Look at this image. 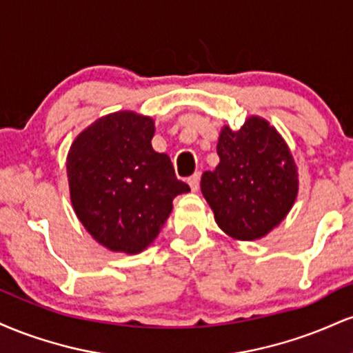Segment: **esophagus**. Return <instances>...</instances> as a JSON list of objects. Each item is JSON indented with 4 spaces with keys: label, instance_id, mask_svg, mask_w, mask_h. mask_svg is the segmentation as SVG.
Segmentation results:
<instances>
[{
    "label": "esophagus",
    "instance_id": "esophagus-1",
    "mask_svg": "<svg viewBox=\"0 0 353 353\" xmlns=\"http://www.w3.org/2000/svg\"><path fill=\"white\" fill-rule=\"evenodd\" d=\"M188 182H189L190 189H192L194 192H196V190H199V184H201V174H199V172L192 174V176H190L189 179H188Z\"/></svg>",
    "mask_w": 353,
    "mask_h": 353
}]
</instances>
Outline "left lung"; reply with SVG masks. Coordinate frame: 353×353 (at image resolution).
Returning <instances> with one entry per match:
<instances>
[{"instance_id":"1","label":"left lung","mask_w":353,"mask_h":353,"mask_svg":"<svg viewBox=\"0 0 353 353\" xmlns=\"http://www.w3.org/2000/svg\"><path fill=\"white\" fill-rule=\"evenodd\" d=\"M217 154V168L201 179L217 225L237 241L265 237L299 194V169L285 139L264 117L249 116L237 131L222 125Z\"/></svg>"}]
</instances>
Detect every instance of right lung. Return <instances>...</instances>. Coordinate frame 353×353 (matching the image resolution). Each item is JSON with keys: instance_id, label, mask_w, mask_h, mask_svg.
<instances>
[{"instance_id": "right-lung-1", "label": "right lung", "mask_w": 353, "mask_h": 353, "mask_svg": "<svg viewBox=\"0 0 353 353\" xmlns=\"http://www.w3.org/2000/svg\"><path fill=\"white\" fill-rule=\"evenodd\" d=\"M154 131L152 117L111 112L83 129L68 152L72 209L111 252L148 249L172 212L174 197L190 190L168 154L152 149Z\"/></svg>"}]
</instances>
